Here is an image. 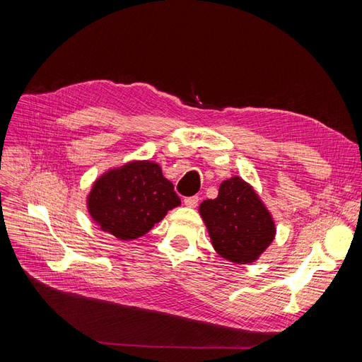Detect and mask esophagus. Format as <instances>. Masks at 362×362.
<instances>
[{
    "mask_svg": "<svg viewBox=\"0 0 362 362\" xmlns=\"http://www.w3.org/2000/svg\"><path fill=\"white\" fill-rule=\"evenodd\" d=\"M184 204L187 206V208H196V206L199 204V197H197V196L185 197V199H184Z\"/></svg>",
    "mask_w": 362,
    "mask_h": 362,
    "instance_id": "esophagus-1",
    "label": "esophagus"
}]
</instances>
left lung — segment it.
<instances>
[{
  "label": "left lung",
  "mask_w": 362,
  "mask_h": 362,
  "mask_svg": "<svg viewBox=\"0 0 362 362\" xmlns=\"http://www.w3.org/2000/svg\"><path fill=\"white\" fill-rule=\"evenodd\" d=\"M199 212L216 253L234 264L255 262L277 231L255 188L237 175L222 181L218 197L203 200Z\"/></svg>",
  "instance_id": "left-lung-1"
}]
</instances>
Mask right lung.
I'll list each match as a JSON object with an SVG mask.
<instances>
[{
    "mask_svg": "<svg viewBox=\"0 0 362 362\" xmlns=\"http://www.w3.org/2000/svg\"><path fill=\"white\" fill-rule=\"evenodd\" d=\"M180 204L174 185L151 160H132L106 170L87 197L88 212L100 230L125 242L147 234Z\"/></svg>",
    "mask_w": 362,
    "mask_h": 362,
    "instance_id": "add662e5",
    "label": "right lung"
}]
</instances>
